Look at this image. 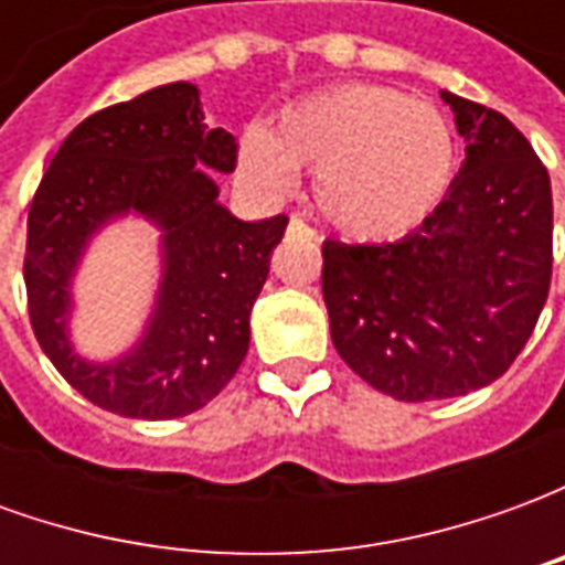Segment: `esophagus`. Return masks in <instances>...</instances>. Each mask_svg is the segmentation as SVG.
<instances>
[{"instance_id": "obj_1", "label": "esophagus", "mask_w": 565, "mask_h": 565, "mask_svg": "<svg viewBox=\"0 0 565 565\" xmlns=\"http://www.w3.org/2000/svg\"><path fill=\"white\" fill-rule=\"evenodd\" d=\"M287 235H294V238H308V242H311V238H318V233H315V230H311V226H308L302 217H290Z\"/></svg>"}]
</instances>
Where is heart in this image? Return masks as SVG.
Returning a JSON list of instances; mask_svg holds the SVG:
<instances>
[{"mask_svg": "<svg viewBox=\"0 0 565 565\" xmlns=\"http://www.w3.org/2000/svg\"><path fill=\"white\" fill-rule=\"evenodd\" d=\"M247 174L278 190L315 172V205L356 242L417 233L457 178V136L436 105L379 84H344L287 105L271 132L242 141Z\"/></svg>", "mask_w": 565, "mask_h": 565, "instance_id": "heart-1", "label": "heart"}]
</instances>
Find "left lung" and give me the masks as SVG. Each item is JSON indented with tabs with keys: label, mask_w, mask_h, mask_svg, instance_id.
<instances>
[{
	"label": "left lung",
	"mask_w": 565,
	"mask_h": 565,
	"mask_svg": "<svg viewBox=\"0 0 565 565\" xmlns=\"http://www.w3.org/2000/svg\"><path fill=\"white\" fill-rule=\"evenodd\" d=\"M466 160L445 205L387 245L323 242L332 344L403 403L466 396L505 375L551 287V178L509 117L441 90Z\"/></svg>",
	"instance_id": "obj_1"
}]
</instances>
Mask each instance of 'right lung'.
<instances>
[{
    "mask_svg": "<svg viewBox=\"0 0 565 565\" xmlns=\"http://www.w3.org/2000/svg\"><path fill=\"white\" fill-rule=\"evenodd\" d=\"M235 160V139L205 127L186 81L96 111L54 153L26 221V306L42 351L93 405L141 420L184 417L242 366L287 217L247 223L223 209L210 169L233 172ZM127 210L163 230L158 308L127 358L87 364L67 342V284L86 238Z\"/></svg>",
    "mask_w": 565,
    "mask_h": 565,
    "instance_id": "add662e5",
    "label": "right lung"
}]
</instances>
